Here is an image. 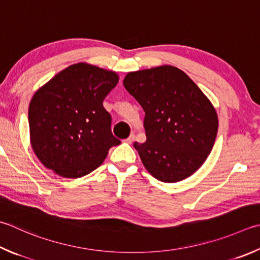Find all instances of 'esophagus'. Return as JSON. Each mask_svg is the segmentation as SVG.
<instances>
[{"label":"esophagus","instance_id":"34e87169","mask_svg":"<svg viewBox=\"0 0 260 260\" xmlns=\"http://www.w3.org/2000/svg\"><path fill=\"white\" fill-rule=\"evenodd\" d=\"M134 140H135V134H131L128 138H127L126 140H125V142H127V143H133L134 142Z\"/></svg>","mask_w":260,"mask_h":260}]
</instances>
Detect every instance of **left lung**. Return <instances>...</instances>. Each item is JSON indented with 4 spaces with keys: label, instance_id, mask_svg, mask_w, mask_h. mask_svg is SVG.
<instances>
[{
    "label": "left lung",
    "instance_id": "obj_1",
    "mask_svg": "<svg viewBox=\"0 0 260 260\" xmlns=\"http://www.w3.org/2000/svg\"><path fill=\"white\" fill-rule=\"evenodd\" d=\"M124 86L145 112L146 141L134 143L144 167L165 183L191 176L214 146L218 118L197 84L173 66L128 73Z\"/></svg>",
    "mask_w": 260,
    "mask_h": 260
}]
</instances>
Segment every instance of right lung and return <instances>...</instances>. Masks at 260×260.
<instances>
[{"label": "right lung", "mask_w": 260, "mask_h": 260, "mask_svg": "<svg viewBox=\"0 0 260 260\" xmlns=\"http://www.w3.org/2000/svg\"><path fill=\"white\" fill-rule=\"evenodd\" d=\"M117 83L116 73L81 62L34 94L28 110L30 142L46 168L62 177H82L100 166L111 146L120 144L103 107Z\"/></svg>", "instance_id": "right-lung-1"}]
</instances>
